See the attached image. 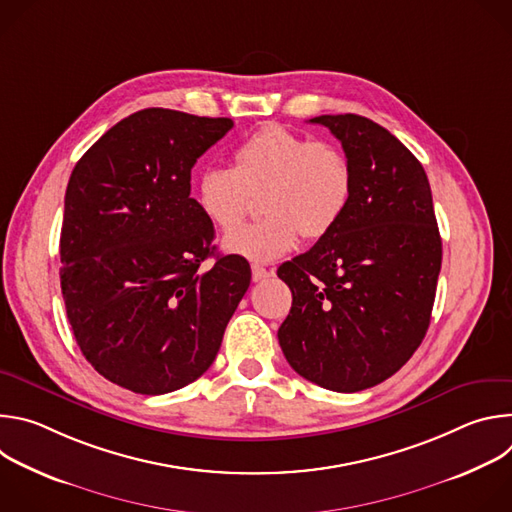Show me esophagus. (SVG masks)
I'll return each mask as SVG.
<instances>
[{"label": "esophagus", "instance_id": "34e87169", "mask_svg": "<svg viewBox=\"0 0 512 512\" xmlns=\"http://www.w3.org/2000/svg\"><path fill=\"white\" fill-rule=\"evenodd\" d=\"M251 271H253V281H263V279H267V277L273 275L271 269H265L263 265H257V263L251 265Z\"/></svg>", "mask_w": 512, "mask_h": 512}]
</instances>
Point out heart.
Here are the masks:
<instances>
[{
	"instance_id": "b5f03b06",
	"label": "heart",
	"mask_w": 512,
	"mask_h": 512,
	"mask_svg": "<svg viewBox=\"0 0 512 512\" xmlns=\"http://www.w3.org/2000/svg\"><path fill=\"white\" fill-rule=\"evenodd\" d=\"M233 168H204L194 200L208 221L235 229L259 196L265 214L229 233L223 247L251 261H273L308 241L328 237L352 198V168L336 143L310 139L269 123L245 137L233 152Z\"/></svg>"
}]
</instances>
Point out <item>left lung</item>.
Listing matches in <instances>:
<instances>
[{
  "label": "left lung",
  "mask_w": 512,
  "mask_h": 512,
  "mask_svg": "<svg viewBox=\"0 0 512 512\" xmlns=\"http://www.w3.org/2000/svg\"><path fill=\"white\" fill-rule=\"evenodd\" d=\"M352 168L340 225L279 265L294 302L279 346L304 379L338 393L375 387L419 348L431 318L442 239L419 160L379 123L320 115Z\"/></svg>",
  "instance_id": "left-lung-1"
}]
</instances>
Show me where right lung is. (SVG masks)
I'll return each mask as SVG.
<instances>
[{
  "label": "right lung",
  "mask_w": 512,
  "mask_h": 512,
  "mask_svg": "<svg viewBox=\"0 0 512 512\" xmlns=\"http://www.w3.org/2000/svg\"><path fill=\"white\" fill-rule=\"evenodd\" d=\"M227 117L143 109L113 125L70 174L60 287L72 334L107 381L164 395L208 371L251 283L239 255H214L190 198L196 160ZM214 256L210 268L201 263Z\"/></svg>",
  "instance_id": "obj_1"
}]
</instances>
